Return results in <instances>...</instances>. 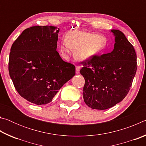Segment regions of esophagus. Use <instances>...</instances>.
I'll use <instances>...</instances> for the list:
<instances>
[{
	"mask_svg": "<svg viewBox=\"0 0 146 146\" xmlns=\"http://www.w3.org/2000/svg\"><path fill=\"white\" fill-rule=\"evenodd\" d=\"M80 67L79 66H76V73H79V72H80Z\"/></svg>",
	"mask_w": 146,
	"mask_h": 146,
	"instance_id": "obj_1",
	"label": "esophagus"
}]
</instances>
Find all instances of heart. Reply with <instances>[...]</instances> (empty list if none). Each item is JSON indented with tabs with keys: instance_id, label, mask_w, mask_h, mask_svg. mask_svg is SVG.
Here are the masks:
<instances>
[{
	"instance_id": "b5f03b06",
	"label": "heart",
	"mask_w": 146,
	"mask_h": 146,
	"mask_svg": "<svg viewBox=\"0 0 146 146\" xmlns=\"http://www.w3.org/2000/svg\"><path fill=\"white\" fill-rule=\"evenodd\" d=\"M106 40L99 35L78 30L70 31L61 42L60 53L64 55L74 51L75 58L80 60H89L98 55L105 49Z\"/></svg>"
}]
</instances>
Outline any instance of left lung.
Returning <instances> with one entry per match:
<instances>
[{
	"instance_id": "left-lung-1",
	"label": "left lung",
	"mask_w": 146,
	"mask_h": 146,
	"mask_svg": "<svg viewBox=\"0 0 146 146\" xmlns=\"http://www.w3.org/2000/svg\"><path fill=\"white\" fill-rule=\"evenodd\" d=\"M111 31L115 36L113 50L82 62L80 71L85 79L84 100L95 110H104L121 102L137 72V54L133 45L122 31Z\"/></svg>"
}]
</instances>
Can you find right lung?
Returning a JSON list of instances; mask_svg holds the SVG:
<instances>
[{
    "mask_svg": "<svg viewBox=\"0 0 146 146\" xmlns=\"http://www.w3.org/2000/svg\"><path fill=\"white\" fill-rule=\"evenodd\" d=\"M59 28L33 26L23 31L11 48L8 69L17 92L36 105L51 102L64 84L75 75V67L56 51Z\"/></svg>",
    "mask_w": 146,
    "mask_h": 146,
    "instance_id": "1",
    "label": "right lung"
}]
</instances>
